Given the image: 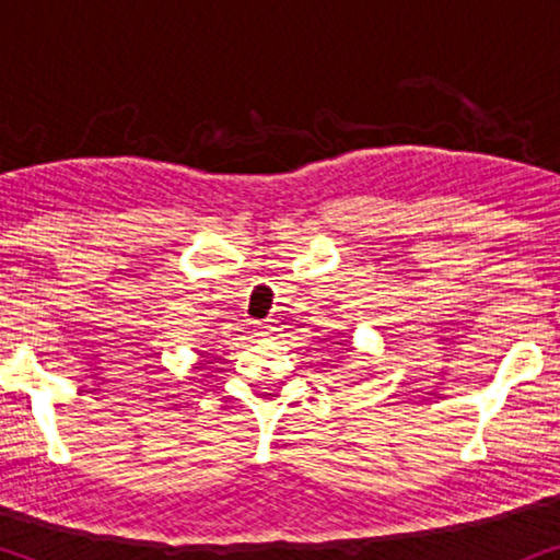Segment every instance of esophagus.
<instances>
[{"mask_svg": "<svg viewBox=\"0 0 560 560\" xmlns=\"http://www.w3.org/2000/svg\"><path fill=\"white\" fill-rule=\"evenodd\" d=\"M255 334L257 336H270L272 334V326L270 324H257L255 326Z\"/></svg>", "mask_w": 560, "mask_h": 560, "instance_id": "1", "label": "esophagus"}]
</instances>
